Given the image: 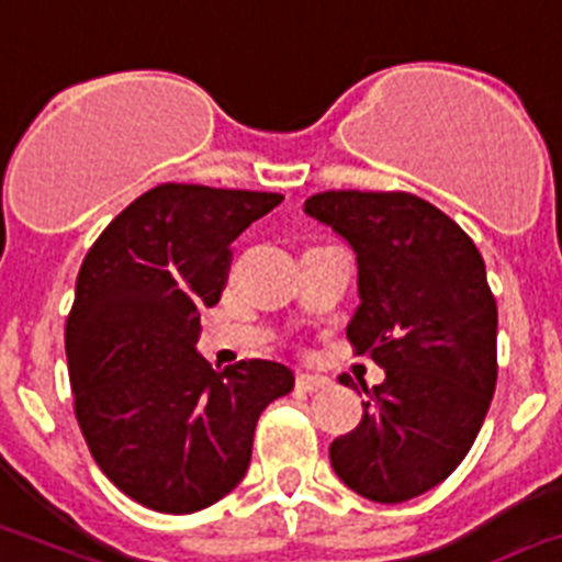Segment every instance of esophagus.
Returning a JSON list of instances; mask_svg holds the SVG:
<instances>
[{"instance_id": "obj_1", "label": "esophagus", "mask_w": 562, "mask_h": 562, "mask_svg": "<svg viewBox=\"0 0 562 562\" xmlns=\"http://www.w3.org/2000/svg\"><path fill=\"white\" fill-rule=\"evenodd\" d=\"M328 387H331V382H328V379H323V375L301 373V375H297V379H295V390H297V393L315 395V393H326Z\"/></svg>"}]
</instances>
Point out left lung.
I'll return each instance as SVG.
<instances>
[{"mask_svg":"<svg viewBox=\"0 0 562 562\" xmlns=\"http://www.w3.org/2000/svg\"><path fill=\"white\" fill-rule=\"evenodd\" d=\"M308 217L331 225L359 265L348 342L384 368L362 420L328 449L359 496L398 504L440 485L471 451L496 390V297L471 236L409 192H321Z\"/></svg>","mask_w":562,"mask_h":562,"instance_id":"left-lung-1","label":"left lung"}]
</instances>
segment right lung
Returning <instances> with one entry per match:
<instances>
[{"label": "right lung", "mask_w": 562, "mask_h": 562, "mask_svg": "<svg viewBox=\"0 0 562 562\" xmlns=\"http://www.w3.org/2000/svg\"><path fill=\"white\" fill-rule=\"evenodd\" d=\"M276 192L161 183L133 200L82 259L66 317L75 415L100 471L156 513L187 516L245 476L256 420L292 390L265 359L214 370L200 308L228 284L231 241Z\"/></svg>", "instance_id": "1"}]
</instances>
